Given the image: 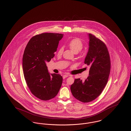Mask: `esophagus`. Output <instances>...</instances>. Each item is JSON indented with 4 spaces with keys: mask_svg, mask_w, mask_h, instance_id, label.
Returning a JSON list of instances; mask_svg holds the SVG:
<instances>
[{
    "mask_svg": "<svg viewBox=\"0 0 131 131\" xmlns=\"http://www.w3.org/2000/svg\"><path fill=\"white\" fill-rule=\"evenodd\" d=\"M69 75H64L63 76V79H65L66 78L69 77Z\"/></svg>",
    "mask_w": 131,
    "mask_h": 131,
    "instance_id": "34e87169",
    "label": "esophagus"
}]
</instances>
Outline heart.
Listing matches in <instances>:
<instances>
[{
	"label": "heart",
	"mask_w": 131,
	"mask_h": 131,
	"mask_svg": "<svg viewBox=\"0 0 131 131\" xmlns=\"http://www.w3.org/2000/svg\"><path fill=\"white\" fill-rule=\"evenodd\" d=\"M70 48L74 53H77L80 52L83 48V42L79 39H74L70 40L68 43ZM63 52V48L60 47L58 50V54L61 55Z\"/></svg>",
	"instance_id": "1"
}]
</instances>
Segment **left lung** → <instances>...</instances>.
<instances>
[{
    "mask_svg": "<svg viewBox=\"0 0 131 131\" xmlns=\"http://www.w3.org/2000/svg\"><path fill=\"white\" fill-rule=\"evenodd\" d=\"M89 47L85 64L89 66V76L83 81L76 79L71 85L74 97L83 102L96 99L107 83L111 63L107 48L105 43L92 34H89Z\"/></svg>",
    "mask_w": 131,
    "mask_h": 131,
    "instance_id": "obj_1",
    "label": "left lung"
}]
</instances>
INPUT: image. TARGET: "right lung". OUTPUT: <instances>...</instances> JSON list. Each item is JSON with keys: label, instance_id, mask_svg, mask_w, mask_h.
Returning <instances> with one entry per match:
<instances>
[{"label": "right lung", "instance_id": "add662e5", "mask_svg": "<svg viewBox=\"0 0 131 131\" xmlns=\"http://www.w3.org/2000/svg\"><path fill=\"white\" fill-rule=\"evenodd\" d=\"M63 35L42 33L31 38L24 52L22 65L25 79L30 91L42 100H51L58 94L63 78L48 72L46 62L55 55Z\"/></svg>", "mask_w": 131, "mask_h": 131}]
</instances>
